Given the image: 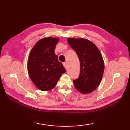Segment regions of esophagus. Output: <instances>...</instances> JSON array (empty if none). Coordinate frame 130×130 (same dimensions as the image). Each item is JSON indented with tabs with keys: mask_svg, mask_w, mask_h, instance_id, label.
I'll return each instance as SVG.
<instances>
[{
	"mask_svg": "<svg viewBox=\"0 0 130 130\" xmlns=\"http://www.w3.org/2000/svg\"><path fill=\"white\" fill-rule=\"evenodd\" d=\"M63 67H64L65 68V69H67L68 66H67V62H63Z\"/></svg>",
	"mask_w": 130,
	"mask_h": 130,
	"instance_id": "obj_1",
	"label": "esophagus"
}]
</instances>
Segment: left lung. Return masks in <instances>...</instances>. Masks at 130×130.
Wrapping results in <instances>:
<instances>
[{"instance_id": "8db88e82", "label": "left lung", "mask_w": 130, "mask_h": 130, "mask_svg": "<svg viewBox=\"0 0 130 130\" xmlns=\"http://www.w3.org/2000/svg\"><path fill=\"white\" fill-rule=\"evenodd\" d=\"M68 42L80 61V74L73 80L76 89L84 94L92 92L100 84L104 64L100 51L94 44L84 38H69Z\"/></svg>"}]
</instances>
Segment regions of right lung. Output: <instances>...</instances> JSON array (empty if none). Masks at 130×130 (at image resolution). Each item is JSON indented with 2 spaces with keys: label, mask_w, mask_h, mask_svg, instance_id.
<instances>
[{
  "label": "right lung",
  "mask_w": 130,
  "mask_h": 130,
  "mask_svg": "<svg viewBox=\"0 0 130 130\" xmlns=\"http://www.w3.org/2000/svg\"><path fill=\"white\" fill-rule=\"evenodd\" d=\"M58 38L48 37L40 40L30 52L28 72L34 84L38 89L47 91L54 88L66 69L58 60L55 48Z\"/></svg>",
  "instance_id": "obj_1"
}]
</instances>
